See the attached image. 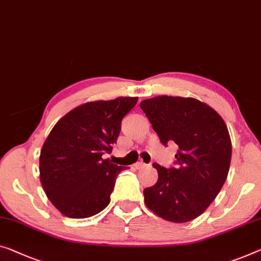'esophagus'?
<instances>
[{
  "label": "esophagus",
  "instance_id": "1",
  "mask_svg": "<svg viewBox=\"0 0 261 261\" xmlns=\"http://www.w3.org/2000/svg\"><path fill=\"white\" fill-rule=\"evenodd\" d=\"M136 169H138V170H141V169H145V168H151V165L150 164H145V163L144 162H142V161H139L138 163H136Z\"/></svg>",
  "mask_w": 261,
  "mask_h": 261
}]
</instances>
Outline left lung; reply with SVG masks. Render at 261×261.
Listing matches in <instances>:
<instances>
[{"mask_svg":"<svg viewBox=\"0 0 261 261\" xmlns=\"http://www.w3.org/2000/svg\"><path fill=\"white\" fill-rule=\"evenodd\" d=\"M163 145L176 143L174 168L157 163L158 180L144 190L147 207L163 219L199 217L220 192L230 170L232 145L224 119L196 98L159 96L141 102Z\"/></svg>","mask_w":261,"mask_h":261,"instance_id":"left-lung-1","label":"left lung"}]
</instances>
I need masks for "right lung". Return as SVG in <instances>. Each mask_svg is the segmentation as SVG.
Returning a JSON list of instances; mask_svg holds the SVG:
<instances>
[{"label":"right lung","mask_w":261,"mask_h":261,"mask_svg":"<svg viewBox=\"0 0 261 261\" xmlns=\"http://www.w3.org/2000/svg\"><path fill=\"white\" fill-rule=\"evenodd\" d=\"M137 97L85 103L53 127L40 155L42 186L62 215L89 218L110 203L117 174L124 169L104 159L117 142L122 120Z\"/></svg>","instance_id":"1"}]
</instances>
